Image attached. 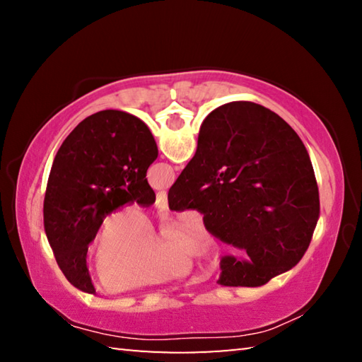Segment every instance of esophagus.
Wrapping results in <instances>:
<instances>
[{"label": "esophagus", "mask_w": 362, "mask_h": 362, "mask_svg": "<svg viewBox=\"0 0 362 362\" xmlns=\"http://www.w3.org/2000/svg\"><path fill=\"white\" fill-rule=\"evenodd\" d=\"M156 207L158 209L168 211V193L166 192H158L156 194Z\"/></svg>", "instance_id": "34e87169"}]
</instances>
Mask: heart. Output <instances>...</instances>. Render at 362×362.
Segmentation results:
<instances>
[{
    "label": "heart",
    "instance_id": "1",
    "mask_svg": "<svg viewBox=\"0 0 362 362\" xmlns=\"http://www.w3.org/2000/svg\"><path fill=\"white\" fill-rule=\"evenodd\" d=\"M169 240L156 241L153 220L136 207L115 211L95 233L90 274L103 291L124 292L185 276L192 254L209 252L211 241L193 223H177Z\"/></svg>",
    "mask_w": 362,
    "mask_h": 362
}]
</instances>
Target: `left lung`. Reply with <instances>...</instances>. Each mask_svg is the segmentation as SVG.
<instances>
[{
  "mask_svg": "<svg viewBox=\"0 0 362 362\" xmlns=\"http://www.w3.org/2000/svg\"><path fill=\"white\" fill-rule=\"evenodd\" d=\"M156 158L158 146L145 122L119 110L88 116L64 140L49 174L42 214L57 265L76 289L95 293L86 257L103 218L126 204L155 203L145 177Z\"/></svg>",
  "mask_w": 362,
  "mask_h": 362,
  "instance_id": "8db88e82",
  "label": "left lung"
}]
</instances>
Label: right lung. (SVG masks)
I'll return each instance as SVG.
<instances>
[{"mask_svg": "<svg viewBox=\"0 0 362 362\" xmlns=\"http://www.w3.org/2000/svg\"><path fill=\"white\" fill-rule=\"evenodd\" d=\"M168 201L170 211L201 212L212 236L246 252L247 260H220L217 283L230 287H259L296 267L320 217L303 142L281 116L254 102L225 103L207 115Z\"/></svg>", "mask_w": 362, "mask_h": 362, "instance_id": "add662e5", "label": "right lung"}]
</instances>
